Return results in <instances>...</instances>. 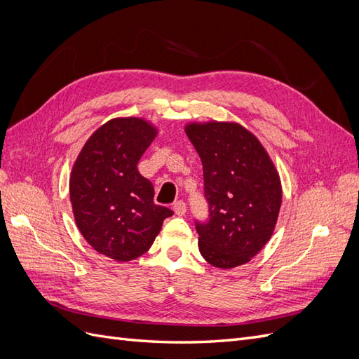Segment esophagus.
Listing matches in <instances>:
<instances>
[{
  "mask_svg": "<svg viewBox=\"0 0 359 359\" xmlns=\"http://www.w3.org/2000/svg\"><path fill=\"white\" fill-rule=\"evenodd\" d=\"M173 211H175L177 215H184L187 211V205L184 203L182 201H178V202L173 203Z\"/></svg>",
  "mask_w": 359,
  "mask_h": 359,
  "instance_id": "34e87169",
  "label": "esophagus"
}]
</instances>
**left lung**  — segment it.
<instances>
[{
    "mask_svg": "<svg viewBox=\"0 0 359 359\" xmlns=\"http://www.w3.org/2000/svg\"><path fill=\"white\" fill-rule=\"evenodd\" d=\"M186 133L203 166L210 219L196 222L199 252L212 266L250 262L278 219L281 182L257 137L236 123H191Z\"/></svg>",
    "mask_w": 359,
    "mask_h": 359,
    "instance_id": "obj_1",
    "label": "left lung"
}]
</instances>
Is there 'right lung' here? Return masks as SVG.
Instances as JSON below:
<instances>
[{
	"label": "right lung",
	"instance_id": "1",
	"mask_svg": "<svg viewBox=\"0 0 359 359\" xmlns=\"http://www.w3.org/2000/svg\"><path fill=\"white\" fill-rule=\"evenodd\" d=\"M157 136L142 118H114L97 128L76 158L70 201L78 229L95 252L118 262L147 253L173 212L154 203L137 163Z\"/></svg>",
	"mask_w": 359,
	"mask_h": 359
}]
</instances>
